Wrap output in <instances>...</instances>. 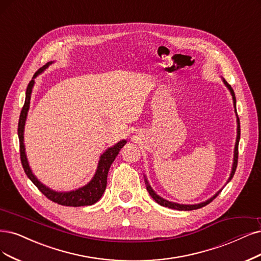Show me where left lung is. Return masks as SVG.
Here are the masks:
<instances>
[{
  "label": "left lung",
  "instance_id": "1",
  "mask_svg": "<svg viewBox=\"0 0 261 261\" xmlns=\"http://www.w3.org/2000/svg\"><path fill=\"white\" fill-rule=\"evenodd\" d=\"M223 82H224V84L227 86V88L229 89V91H230V93H231V95H232V100H233V105H234V109H236V103H237V101H236V94H234V91H233V89L231 88V86L225 81V80H223ZM236 111H237V109H236ZM237 122H238V129H237V132H238V136H237V141H236V146H234V157H233V163H232V171H231V173H230V177H229V179H228V181L233 177V175H234V173H236V170H237V166H238V157H239V141H240V134H241V129H240V119H239V117H238V115H237ZM145 184H146V189H147V191L149 192V195H150V197L155 200L158 204H160V205H162V206H166V207H169V208H174V210H178V211H192V210H197V208H200V207H203V206H205L206 204H208V203H211L212 201H213L218 195H219V192L221 191V189L219 190V191H217L216 192V195L215 196H213L212 198H210L208 200H206V201H204V202H201V203H198V204H178V203H175V202H170V201H168V200H166V199H163V198H161L160 196H158L155 191H153V189L150 187V185H149V182H148V180H147V178L145 177Z\"/></svg>",
  "mask_w": 261,
  "mask_h": 261
}]
</instances>
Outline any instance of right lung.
I'll use <instances>...</instances> for the list:
<instances>
[{
  "label": "right lung",
  "mask_w": 261,
  "mask_h": 261,
  "mask_svg": "<svg viewBox=\"0 0 261 261\" xmlns=\"http://www.w3.org/2000/svg\"><path fill=\"white\" fill-rule=\"evenodd\" d=\"M53 63V61L46 63L43 67H41L34 75L31 82L29 83L28 88L25 91V101L23 104V108L20 113V117H19L18 122V138H19V147H20V159L23 170L25 172L27 176L31 179L33 184L38 188L46 198L51 200L53 202H56L58 204L65 205V206H85V205H92L95 202H98L102 195L104 194L106 184H108V173L111 168V165L115 160L116 156L118 155L120 149L125 145L127 141L122 140L115 144L113 147H110L106 149L100 157L99 163H98V169L95 171V174L92 177V179L88 182V184L72 191H64L59 192L55 191L50 188L46 187L44 184L38 180L35 175L32 173V170L29 166V162L25 155V148H24V143H23V132H24V124L29 108H30V99H31V93L32 88L34 86V79L41 74L45 69Z\"/></svg>",
  "instance_id": "right-lung-1"
}]
</instances>
